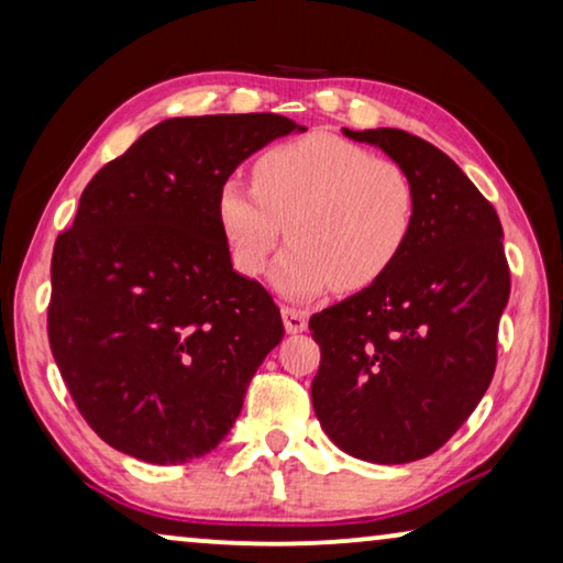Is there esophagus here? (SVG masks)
Wrapping results in <instances>:
<instances>
[{"instance_id":"esophagus-1","label":"esophagus","mask_w":563,"mask_h":563,"mask_svg":"<svg viewBox=\"0 0 563 563\" xmlns=\"http://www.w3.org/2000/svg\"><path fill=\"white\" fill-rule=\"evenodd\" d=\"M283 321L288 334H300V331H306L308 327V311H303V308L283 306Z\"/></svg>"}]
</instances>
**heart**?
Segmentation results:
<instances>
[{
	"label": "heart",
	"mask_w": 563,
	"mask_h": 563,
	"mask_svg": "<svg viewBox=\"0 0 563 563\" xmlns=\"http://www.w3.org/2000/svg\"><path fill=\"white\" fill-rule=\"evenodd\" d=\"M217 209L244 275L263 273L288 232L273 283L311 298L334 283L362 290L383 278L413 234L418 196L400 163L336 134H308L260 155L255 184L224 180Z\"/></svg>",
	"instance_id": "1"
}]
</instances>
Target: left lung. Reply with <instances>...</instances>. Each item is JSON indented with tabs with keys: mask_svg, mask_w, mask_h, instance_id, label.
<instances>
[{
	"mask_svg": "<svg viewBox=\"0 0 563 563\" xmlns=\"http://www.w3.org/2000/svg\"><path fill=\"white\" fill-rule=\"evenodd\" d=\"M413 178V234L377 283L308 321L316 418L350 456L408 464L459 431L497 362L510 271L497 211L446 153L393 126L342 130Z\"/></svg>",
	"mask_w": 563,
	"mask_h": 563,
	"instance_id": "1",
	"label": "left lung"
}]
</instances>
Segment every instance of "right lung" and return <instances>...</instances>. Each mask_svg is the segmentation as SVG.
<instances>
[{"instance_id": "1", "label": "right lung", "mask_w": 563, "mask_h": 563, "mask_svg": "<svg viewBox=\"0 0 563 563\" xmlns=\"http://www.w3.org/2000/svg\"><path fill=\"white\" fill-rule=\"evenodd\" d=\"M280 114L173 117L84 188L53 247L47 339L86 423L122 454L184 464L240 416L285 334L280 308L232 267L219 188Z\"/></svg>"}]
</instances>
